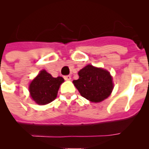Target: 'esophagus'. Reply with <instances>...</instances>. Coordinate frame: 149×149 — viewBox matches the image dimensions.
<instances>
[{
    "label": "esophagus",
    "mask_w": 149,
    "mask_h": 149,
    "mask_svg": "<svg viewBox=\"0 0 149 149\" xmlns=\"http://www.w3.org/2000/svg\"><path fill=\"white\" fill-rule=\"evenodd\" d=\"M64 79L65 81H70L71 80V76L70 75H65L64 76Z\"/></svg>",
    "instance_id": "1"
}]
</instances>
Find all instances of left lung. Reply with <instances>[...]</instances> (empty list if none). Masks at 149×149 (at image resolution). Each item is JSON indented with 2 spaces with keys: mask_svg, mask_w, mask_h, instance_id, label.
Segmentation results:
<instances>
[{
  "mask_svg": "<svg viewBox=\"0 0 149 149\" xmlns=\"http://www.w3.org/2000/svg\"><path fill=\"white\" fill-rule=\"evenodd\" d=\"M79 78L74 85L84 98L93 102L107 98L113 89L112 77L107 71L87 65L78 72Z\"/></svg>",
  "mask_w": 149,
  "mask_h": 149,
  "instance_id": "8db88e82",
  "label": "left lung"
}]
</instances>
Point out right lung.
Listing matches in <instances>:
<instances>
[{
    "label": "right lung",
    "mask_w": 149,
    "mask_h": 149,
    "mask_svg": "<svg viewBox=\"0 0 149 149\" xmlns=\"http://www.w3.org/2000/svg\"><path fill=\"white\" fill-rule=\"evenodd\" d=\"M63 81L62 77H53L46 71H42L30 84V96L39 104H47L56 98Z\"/></svg>",
    "instance_id": "obj_1"
}]
</instances>
